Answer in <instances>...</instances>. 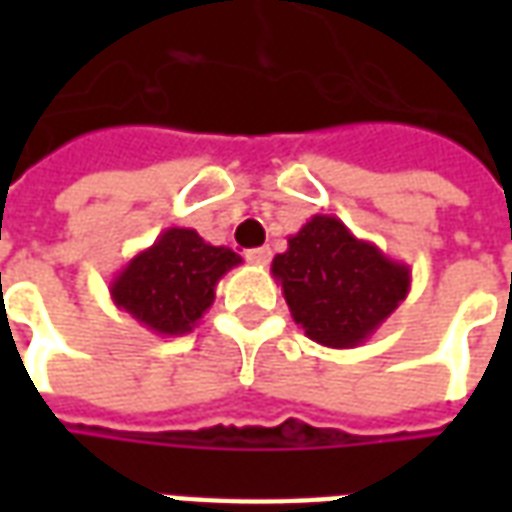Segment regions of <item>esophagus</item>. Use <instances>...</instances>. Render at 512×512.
I'll use <instances>...</instances> for the list:
<instances>
[{"label": "esophagus", "mask_w": 512, "mask_h": 512, "mask_svg": "<svg viewBox=\"0 0 512 512\" xmlns=\"http://www.w3.org/2000/svg\"><path fill=\"white\" fill-rule=\"evenodd\" d=\"M246 260H249L252 266H268V260H271V249H268V246L249 249V252H246Z\"/></svg>", "instance_id": "obj_1"}]
</instances>
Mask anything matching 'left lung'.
<instances>
[{"instance_id":"left-lung-1","label":"left lung","mask_w":512,"mask_h":512,"mask_svg":"<svg viewBox=\"0 0 512 512\" xmlns=\"http://www.w3.org/2000/svg\"><path fill=\"white\" fill-rule=\"evenodd\" d=\"M271 274L293 321L326 348H356L406 301L411 268L356 238L332 213H315L288 249L274 257Z\"/></svg>"}]
</instances>
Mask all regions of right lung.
<instances>
[{
  "instance_id": "obj_1",
  "label": "right lung",
  "mask_w": 512,
  "mask_h": 512,
  "mask_svg": "<svg viewBox=\"0 0 512 512\" xmlns=\"http://www.w3.org/2000/svg\"><path fill=\"white\" fill-rule=\"evenodd\" d=\"M241 263V255L202 241L197 230L167 227L117 271L109 296L147 332L180 337L211 310L219 279Z\"/></svg>"
}]
</instances>
